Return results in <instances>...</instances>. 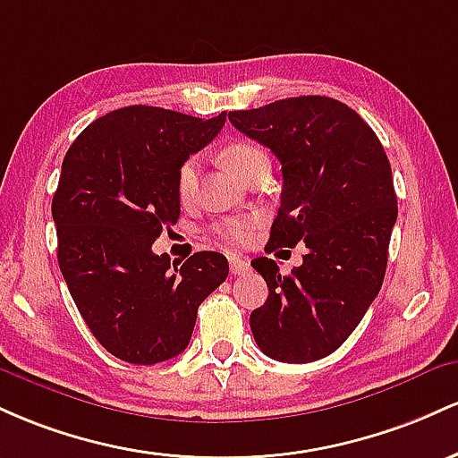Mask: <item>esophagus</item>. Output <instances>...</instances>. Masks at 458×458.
I'll return each mask as SVG.
<instances>
[{
  "instance_id": "34e87169",
  "label": "esophagus",
  "mask_w": 458,
  "mask_h": 458,
  "mask_svg": "<svg viewBox=\"0 0 458 458\" xmlns=\"http://www.w3.org/2000/svg\"><path fill=\"white\" fill-rule=\"evenodd\" d=\"M229 268L231 275H246L250 270L249 261L242 259V257H229Z\"/></svg>"
}]
</instances>
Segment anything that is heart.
<instances>
[{"label":"heart","instance_id":"1","mask_svg":"<svg viewBox=\"0 0 458 458\" xmlns=\"http://www.w3.org/2000/svg\"><path fill=\"white\" fill-rule=\"evenodd\" d=\"M261 160H268V157H266L264 148L253 145V142H231V145L223 148V162L242 179L249 174L250 168ZM197 157H188V160H183L182 166H179L177 197L182 199V201H186V199H190V194L194 192V186H197ZM257 225H259L257 216H238V218H227L220 225H216L214 233L218 235L220 240H225V242L242 246L246 242H250Z\"/></svg>","mask_w":458,"mask_h":458}]
</instances>
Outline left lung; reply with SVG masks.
Here are the masks:
<instances>
[{"mask_svg": "<svg viewBox=\"0 0 458 458\" xmlns=\"http://www.w3.org/2000/svg\"><path fill=\"white\" fill-rule=\"evenodd\" d=\"M229 121L281 162V208L266 253L307 249L285 276L275 259L250 261L268 284L250 331L270 359L318 361L348 340L383 285L398 218L392 166L372 127L331 97H290L229 112Z\"/></svg>", "mask_w": 458, "mask_h": 458, "instance_id": "8db88e82", "label": "left lung"}]
</instances>
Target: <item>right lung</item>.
<instances>
[{"mask_svg": "<svg viewBox=\"0 0 458 458\" xmlns=\"http://www.w3.org/2000/svg\"><path fill=\"white\" fill-rule=\"evenodd\" d=\"M225 118L121 107L66 151L51 201L58 264L92 335L123 361L153 366L186 351L199 305L227 279V257L214 250L183 264L151 250L182 212L179 166L218 136Z\"/></svg>", "mask_w": 458, "mask_h": 458, "instance_id": "obj_1", "label": "right lung"}]
</instances>
